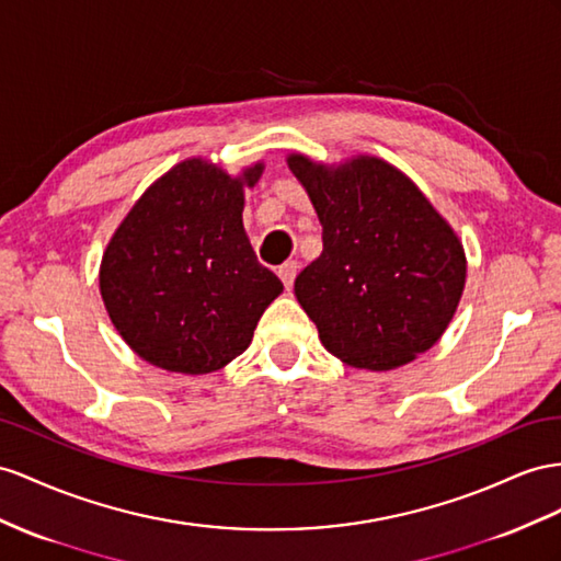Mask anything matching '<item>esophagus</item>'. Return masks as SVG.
I'll return each instance as SVG.
<instances>
[{"mask_svg":"<svg viewBox=\"0 0 561 561\" xmlns=\"http://www.w3.org/2000/svg\"><path fill=\"white\" fill-rule=\"evenodd\" d=\"M296 272H298V263H296V261H286V263H282V265L277 267V275H279V279L284 282L286 289H291V284H294V279H296Z\"/></svg>","mask_w":561,"mask_h":561,"instance_id":"34e87169","label":"esophagus"}]
</instances>
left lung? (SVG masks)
<instances>
[{"instance_id":"1","label":"left lung","mask_w":561,"mask_h":561,"mask_svg":"<svg viewBox=\"0 0 561 561\" xmlns=\"http://www.w3.org/2000/svg\"><path fill=\"white\" fill-rule=\"evenodd\" d=\"M322 225V253L294 291L322 346L353 367L412 363L448 329L467 257L453 227L408 175L375 156L341 165L286 158Z\"/></svg>"}]
</instances>
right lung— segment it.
<instances>
[{
	"label": "right lung",
	"instance_id": "right-lung-1",
	"mask_svg": "<svg viewBox=\"0 0 561 561\" xmlns=\"http://www.w3.org/2000/svg\"><path fill=\"white\" fill-rule=\"evenodd\" d=\"M239 178L190 158L158 178L111 237L99 270L108 318L141 360L208 375L249 348L265 308L282 294L243 232Z\"/></svg>",
	"mask_w": 561,
	"mask_h": 561
}]
</instances>
